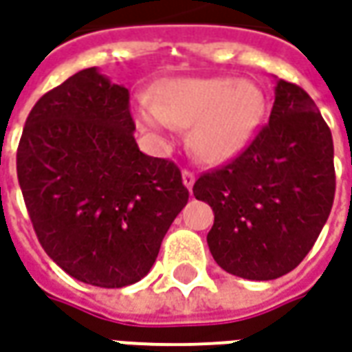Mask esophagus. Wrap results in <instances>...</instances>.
I'll list each match as a JSON object with an SVG mask.
<instances>
[{"mask_svg":"<svg viewBox=\"0 0 352 352\" xmlns=\"http://www.w3.org/2000/svg\"><path fill=\"white\" fill-rule=\"evenodd\" d=\"M194 181H196V175H194L192 171L184 169V171H183V184H184V186H186V188H188V190L192 188Z\"/></svg>","mask_w":352,"mask_h":352,"instance_id":"esophagus-1","label":"esophagus"}]
</instances>
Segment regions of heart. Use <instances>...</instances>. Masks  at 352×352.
Returning <instances> with one entry per match:
<instances>
[{
    "label": "heart",
    "instance_id": "b5f03b06",
    "mask_svg": "<svg viewBox=\"0 0 352 352\" xmlns=\"http://www.w3.org/2000/svg\"><path fill=\"white\" fill-rule=\"evenodd\" d=\"M265 99L248 80L177 78L156 87V99L137 97L135 122L142 131L168 141L190 125L194 154L210 164L228 162L248 146L261 122Z\"/></svg>",
    "mask_w": 352,
    "mask_h": 352
}]
</instances>
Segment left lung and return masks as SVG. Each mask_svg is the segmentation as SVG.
Instances as JSON below:
<instances>
[{
	"label": "left lung",
	"mask_w": 352,
	"mask_h": 352,
	"mask_svg": "<svg viewBox=\"0 0 352 352\" xmlns=\"http://www.w3.org/2000/svg\"><path fill=\"white\" fill-rule=\"evenodd\" d=\"M192 190L215 213L208 245L221 269L248 280L296 269L336 194L331 131L307 91L276 80L269 124L240 156L200 175Z\"/></svg>",
	"instance_id": "obj_1"
}]
</instances>
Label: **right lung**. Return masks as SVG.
I'll use <instances>...</instances> for the list:
<instances>
[{
  "mask_svg": "<svg viewBox=\"0 0 352 352\" xmlns=\"http://www.w3.org/2000/svg\"><path fill=\"white\" fill-rule=\"evenodd\" d=\"M129 91L93 66L34 104L16 175L41 248L80 282L124 287L148 274L188 201L173 162L139 151Z\"/></svg>",
  "mask_w": 352,
  "mask_h": 352,
  "instance_id": "obj_1",
  "label": "right lung"
}]
</instances>
